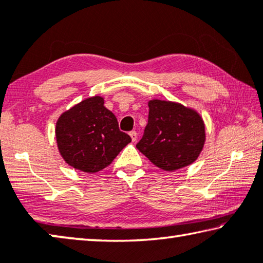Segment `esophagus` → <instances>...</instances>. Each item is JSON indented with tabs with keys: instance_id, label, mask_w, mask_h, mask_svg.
I'll use <instances>...</instances> for the list:
<instances>
[{
	"instance_id": "esophagus-1",
	"label": "esophagus",
	"mask_w": 263,
	"mask_h": 263,
	"mask_svg": "<svg viewBox=\"0 0 263 263\" xmlns=\"http://www.w3.org/2000/svg\"><path fill=\"white\" fill-rule=\"evenodd\" d=\"M130 137H131L132 142H136V140H137V132L136 131H131L130 132Z\"/></svg>"
}]
</instances>
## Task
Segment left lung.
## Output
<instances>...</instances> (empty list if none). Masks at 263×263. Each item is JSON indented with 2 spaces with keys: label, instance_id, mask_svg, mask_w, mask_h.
<instances>
[{
  "label": "left lung",
  "instance_id": "8db88e82",
  "mask_svg": "<svg viewBox=\"0 0 263 263\" xmlns=\"http://www.w3.org/2000/svg\"><path fill=\"white\" fill-rule=\"evenodd\" d=\"M147 105V125L137 148L164 171L193 164L205 143V125L199 113L169 100L154 99Z\"/></svg>",
  "mask_w": 263,
  "mask_h": 263
}]
</instances>
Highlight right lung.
<instances>
[{
    "label": "right lung",
    "instance_id": "add662e5",
    "mask_svg": "<svg viewBox=\"0 0 263 263\" xmlns=\"http://www.w3.org/2000/svg\"><path fill=\"white\" fill-rule=\"evenodd\" d=\"M55 137L65 162L87 174L108 166L131 142L99 96L87 98L62 113L57 121Z\"/></svg>",
    "mask_w": 263,
    "mask_h": 263
}]
</instances>
